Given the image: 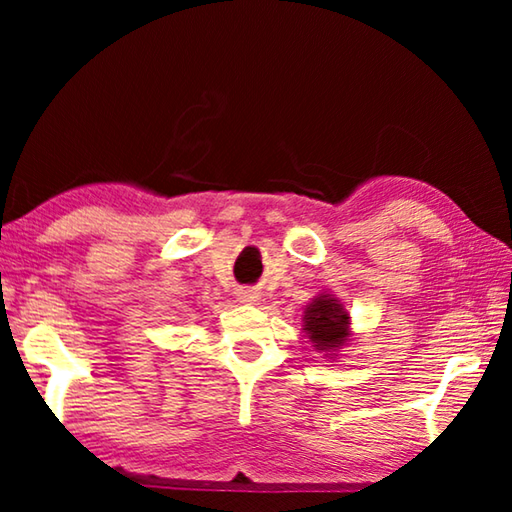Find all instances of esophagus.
I'll list each match as a JSON object with an SVG mask.
<instances>
[{"label":"esophagus","mask_w":512,"mask_h":512,"mask_svg":"<svg viewBox=\"0 0 512 512\" xmlns=\"http://www.w3.org/2000/svg\"><path fill=\"white\" fill-rule=\"evenodd\" d=\"M237 298H239V302H244V305H257L259 293L255 289H239Z\"/></svg>","instance_id":"34e87169"}]
</instances>
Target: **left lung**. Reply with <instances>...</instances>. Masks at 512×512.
Returning <instances> with one entry per match:
<instances>
[{"instance_id": "obj_1", "label": "left lung", "mask_w": 512, "mask_h": 512, "mask_svg": "<svg viewBox=\"0 0 512 512\" xmlns=\"http://www.w3.org/2000/svg\"><path fill=\"white\" fill-rule=\"evenodd\" d=\"M302 329L307 332V339L314 343V348L320 352L334 354L339 352L341 345L348 343L350 336V314L343 305L329 293H320L305 309V325Z\"/></svg>"}]
</instances>
